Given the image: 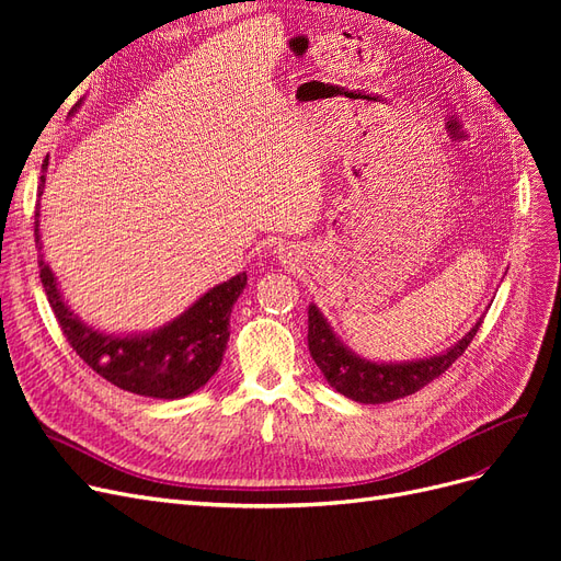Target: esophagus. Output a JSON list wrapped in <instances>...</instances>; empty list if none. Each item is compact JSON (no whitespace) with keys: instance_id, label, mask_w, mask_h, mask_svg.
Returning <instances> with one entry per match:
<instances>
[{"instance_id":"esophagus-1","label":"esophagus","mask_w":561,"mask_h":561,"mask_svg":"<svg viewBox=\"0 0 561 561\" xmlns=\"http://www.w3.org/2000/svg\"><path fill=\"white\" fill-rule=\"evenodd\" d=\"M278 257L283 260V264L285 262H293L295 260V252L290 248H278Z\"/></svg>"}]
</instances>
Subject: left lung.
<instances>
[{"label":"left lung","mask_w":561,"mask_h":561,"mask_svg":"<svg viewBox=\"0 0 561 561\" xmlns=\"http://www.w3.org/2000/svg\"><path fill=\"white\" fill-rule=\"evenodd\" d=\"M482 325V318L474 322L472 330L461 339V342L447 348L445 353L433 355L426 360H414V363H369L360 355L348 351L339 336L328 325V320L322 318L318 307H309V351L311 358L316 360L318 369L325 375L328 383L336 388L339 393L363 402V404H381L398 400L404 396L416 393L419 388L431 383L439 375L461 358L466 348L470 346L472 336L478 334Z\"/></svg>","instance_id":"8db88e82"}]
</instances>
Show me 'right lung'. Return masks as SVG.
<instances>
[{"label":"right lung","mask_w":561,"mask_h":561,"mask_svg":"<svg viewBox=\"0 0 561 561\" xmlns=\"http://www.w3.org/2000/svg\"><path fill=\"white\" fill-rule=\"evenodd\" d=\"M42 168H48V157ZM44 182L42 175L39 196ZM35 243L42 250L39 208L35 213ZM39 278L60 330L79 358L116 388L161 400L190 396L215 375L229 342L231 307L248 283L243 271L215 285L168 325L149 334L114 336L83 325L79 316L67 309L44 254H39Z\"/></svg>","instance_id":"obj_1"}]
</instances>
